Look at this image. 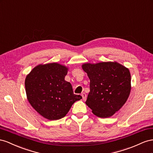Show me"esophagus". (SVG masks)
<instances>
[{
	"instance_id": "34e87169",
	"label": "esophagus",
	"mask_w": 153,
	"mask_h": 153,
	"mask_svg": "<svg viewBox=\"0 0 153 153\" xmlns=\"http://www.w3.org/2000/svg\"><path fill=\"white\" fill-rule=\"evenodd\" d=\"M81 96H82V99H83V100H86V94L85 93H82L81 94Z\"/></svg>"
}]
</instances>
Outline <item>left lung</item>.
I'll use <instances>...</instances> for the list:
<instances>
[{
    "mask_svg": "<svg viewBox=\"0 0 153 153\" xmlns=\"http://www.w3.org/2000/svg\"><path fill=\"white\" fill-rule=\"evenodd\" d=\"M83 71L90 79L86 104L96 116L114 115L127 101L131 91L129 69L117 62L85 63Z\"/></svg>",
    "mask_w": 153,
    "mask_h": 153,
    "instance_id": "left-lung-1",
    "label": "left lung"
}]
</instances>
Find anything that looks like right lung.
Segmentation results:
<instances>
[{
    "mask_svg": "<svg viewBox=\"0 0 153 153\" xmlns=\"http://www.w3.org/2000/svg\"><path fill=\"white\" fill-rule=\"evenodd\" d=\"M68 68L59 63L39 65L28 74L25 88L28 101L39 114L50 120L64 117L72 104L82 99L65 80Z\"/></svg>",
    "mask_w": 153,
    "mask_h": 153,
    "instance_id": "add662e5",
    "label": "right lung"
}]
</instances>
